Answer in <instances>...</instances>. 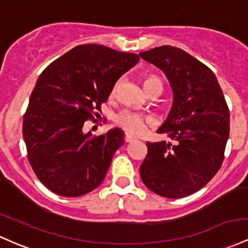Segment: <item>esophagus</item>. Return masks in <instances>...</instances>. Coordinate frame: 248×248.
Here are the masks:
<instances>
[{"label":"esophagus","instance_id":"34e87169","mask_svg":"<svg viewBox=\"0 0 248 248\" xmlns=\"http://www.w3.org/2000/svg\"><path fill=\"white\" fill-rule=\"evenodd\" d=\"M137 140V138L133 137L132 134H128V133H126V135H124V141L126 142H133V141Z\"/></svg>","mask_w":248,"mask_h":248}]
</instances>
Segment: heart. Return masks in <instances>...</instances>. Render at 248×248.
Instances as JSON below:
<instances>
[{
	"label": "heart",
	"mask_w": 248,
	"mask_h": 248,
	"mask_svg": "<svg viewBox=\"0 0 248 248\" xmlns=\"http://www.w3.org/2000/svg\"><path fill=\"white\" fill-rule=\"evenodd\" d=\"M154 82L161 83L154 76H148L143 81V87H145V89L148 88ZM115 122L118 126L124 128V130H127V132L133 133V134H140L146 128L147 119L143 115H141V114L135 113V111L122 110L121 113H119L115 116Z\"/></svg>",
	"instance_id": "heart-1"
}]
</instances>
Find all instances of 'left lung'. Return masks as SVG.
<instances>
[{"label": "left lung", "mask_w": 248, "mask_h": 248, "mask_svg": "<svg viewBox=\"0 0 248 248\" xmlns=\"http://www.w3.org/2000/svg\"><path fill=\"white\" fill-rule=\"evenodd\" d=\"M140 58L164 72L173 91L172 109L156 130L175 141L147 142L140 166L155 194L178 199L193 194L217 173L230 135V110L216 75L180 48L161 46Z\"/></svg>", "instance_id": "1"}]
</instances>
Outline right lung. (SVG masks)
Returning <instances> with one entry per match:
<instances>
[{"mask_svg":"<svg viewBox=\"0 0 248 248\" xmlns=\"http://www.w3.org/2000/svg\"><path fill=\"white\" fill-rule=\"evenodd\" d=\"M139 60L91 43L70 49L41 73L24 114L23 138L32 170L53 193L80 197L101 185L124 133L113 128L92 137L83 124Z\"/></svg>","mask_w":248,"mask_h":248,"instance_id":"obj_1","label":"right lung"}]
</instances>
